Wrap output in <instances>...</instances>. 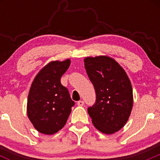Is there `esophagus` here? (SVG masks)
I'll use <instances>...</instances> for the list:
<instances>
[{"mask_svg":"<svg viewBox=\"0 0 160 160\" xmlns=\"http://www.w3.org/2000/svg\"><path fill=\"white\" fill-rule=\"evenodd\" d=\"M77 105L78 106V107H82V106L84 105V102H83V101H78L77 102Z\"/></svg>","mask_w":160,"mask_h":160,"instance_id":"1","label":"esophagus"}]
</instances>
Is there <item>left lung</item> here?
Wrapping results in <instances>:
<instances>
[{
    "instance_id": "obj_1",
    "label": "left lung",
    "mask_w": 160,
    "mask_h": 160,
    "mask_svg": "<svg viewBox=\"0 0 160 160\" xmlns=\"http://www.w3.org/2000/svg\"><path fill=\"white\" fill-rule=\"evenodd\" d=\"M84 65L96 92L95 104L88 108L89 115L96 129L114 134L123 128L132 111L131 81L123 68L109 56L85 58Z\"/></svg>"
}]
</instances>
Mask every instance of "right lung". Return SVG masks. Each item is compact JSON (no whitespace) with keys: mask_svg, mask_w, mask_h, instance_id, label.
I'll return each mask as SVG.
<instances>
[{"mask_svg":"<svg viewBox=\"0 0 160 160\" xmlns=\"http://www.w3.org/2000/svg\"><path fill=\"white\" fill-rule=\"evenodd\" d=\"M70 65V59L51 61L35 76L27 99V115L35 129L53 135L63 128L74 102L61 77Z\"/></svg>","mask_w":160,"mask_h":160,"instance_id":"1","label":"right lung"}]
</instances>
